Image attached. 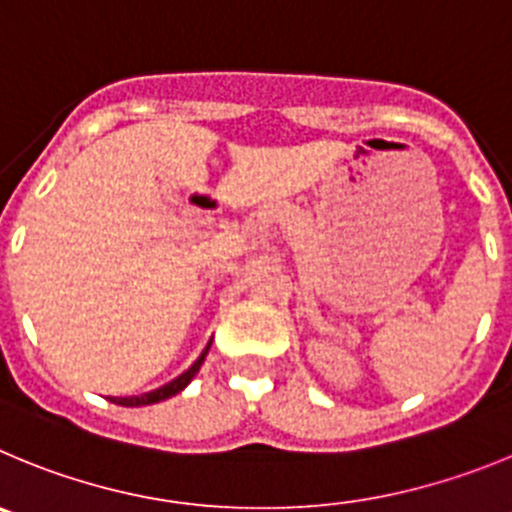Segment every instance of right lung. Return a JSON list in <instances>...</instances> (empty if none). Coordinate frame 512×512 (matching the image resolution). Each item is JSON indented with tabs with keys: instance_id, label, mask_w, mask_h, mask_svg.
Here are the masks:
<instances>
[{
	"instance_id": "right-lung-1",
	"label": "right lung",
	"mask_w": 512,
	"mask_h": 512,
	"mask_svg": "<svg viewBox=\"0 0 512 512\" xmlns=\"http://www.w3.org/2000/svg\"><path fill=\"white\" fill-rule=\"evenodd\" d=\"M209 347H211V342L206 344V349H204V352H201V357L196 359V362H193V365L188 367V370L183 372V375H178L176 380H170L168 385H163V388L150 390V393H145V395H132V398H112V403L127 405V408H137V405H150V403H160V400H165V398H173V395L181 393V390L186 388L188 382L193 380V375H196V372L201 370L206 354H209Z\"/></svg>"
}]
</instances>
